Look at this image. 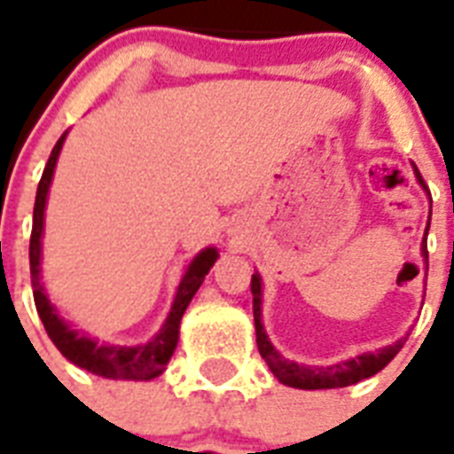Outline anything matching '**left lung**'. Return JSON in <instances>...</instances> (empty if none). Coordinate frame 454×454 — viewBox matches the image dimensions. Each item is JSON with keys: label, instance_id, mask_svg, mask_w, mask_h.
<instances>
[{"label": "left lung", "instance_id": "1", "mask_svg": "<svg viewBox=\"0 0 454 454\" xmlns=\"http://www.w3.org/2000/svg\"><path fill=\"white\" fill-rule=\"evenodd\" d=\"M412 171H415L417 184L422 185L424 191H427V184H424L422 174L412 162ZM431 200V195H429ZM431 223V216H429ZM429 223H427V231H424L422 238V252L424 256V266L429 270V252H427V233H429ZM263 292V283L262 276L254 270V276H252V297H254V327H256V346H259V353H262V358L266 360V365L270 367V372L276 377L280 384L292 388H303V391H316V388H344L351 387V384H358V381L367 380V377H372L380 370L394 360V356L403 348L405 344V339L401 337L394 344L384 346V348H377V351H365L356 356V358L341 360V363H334V365H299L294 360H287L285 356H280L276 346L270 344L269 334H266V327H263L262 320V294Z\"/></svg>", "mask_w": 454, "mask_h": 454}]
</instances>
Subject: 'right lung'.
Wrapping results in <instances>:
<instances>
[{"label": "right lung", "instance_id": "right-lung-1", "mask_svg": "<svg viewBox=\"0 0 454 454\" xmlns=\"http://www.w3.org/2000/svg\"><path fill=\"white\" fill-rule=\"evenodd\" d=\"M67 131L53 145L51 157L44 167L42 181L37 185V198H35V212H32V235H30V276H32V294H35V306L44 323V330L49 334L56 348L66 356L73 365L82 367L91 374L106 377V380H124V381H151L164 372V367L171 360L178 344V330H181V317H184L188 303L192 301L195 292L205 280L216 259L219 249L205 247L192 256V262L185 266L184 278L176 287L171 309L164 317L162 327L155 332L151 341L134 346L106 344L98 339L89 337L87 332L77 330L73 323H67L60 316L59 309L53 306L44 285H42V238H44V212L46 200H49V188H51L53 171L59 162L60 148L66 144Z\"/></svg>", "mask_w": 454, "mask_h": 454}]
</instances>
